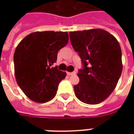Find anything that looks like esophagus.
Here are the masks:
<instances>
[{
	"label": "esophagus",
	"mask_w": 134,
	"mask_h": 134,
	"mask_svg": "<svg viewBox=\"0 0 134 134\" xmlns=\"http://www.w3.org/2000/svg\"><path fill=\"white\" fill-rule=\"evenodd\" d=\"M67 74L68 76H71L74 75V74H75L76 71H73V72H67Z\"/></svg>",
	"instance_id": "1"
}]
</instances>
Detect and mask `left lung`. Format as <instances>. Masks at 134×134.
Here are the masks:
<instances>
[{
  "instance_id": "obj_1",
  "label": "left lung",
  "mask_w": 134,
  "mask_h": 134,
  "mask_svg": "<svg viewBox=\"0 0 134 134\" xmlns=\"http://www.w3.org/2000/svg\"><path fill=\"white\" fill-rule=\"evenodd\" d=\"M69 37L83 64L77 74L79 83L74 86L76 97L86 104H99L112 93L122 74L120 44L99 28L70 32Z\"/></svg>"
}]
</instances>
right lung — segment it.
<instances>
[{"label": "right lung", "mask_w": 134, "mask_h": 134, "mask_svg": "<svg viewBox=\"0 0 134 134\" xmlns=\"http://www.w3.org/2000/svg\"><path fill=\"white\" fill-rule=\"evenodd\" d=\"M68 40L67 32H35L16 46L14 55L16 80L33 102L44 103L55 97L60 82L67 74L52 65Z\"/></svg>", "instance_id": "add662e5"}]
</instances>
